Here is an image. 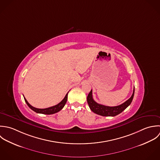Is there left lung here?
<instances>
[{
	"label": "left lung",
	"instance_id": "left-lung-1",
	"mask_svg": "<svg viewBox=\"0 0 160 160\" xmlns=\"http://www.w3.org/2000/svg\"><path fill=\"white\" fill-rule=\"evenodd\" d=\"M134 92H135V88H133V94L130 97V98H129L124 103L117 106H104V105L97 103L93 99L92 90L90 91V92L88 96L87 101L91 110L95 113L102 115V116H105V117H107V116L114 117L120 113L121 112H122L127 107L130 105L134 96Z\"/></svg>",
	"mask_w": 160,
	"mask_h": 160
}]
</instances>
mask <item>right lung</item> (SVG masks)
I'll use <instances>...</instances> for the list:
<instances>
[{
  "mask_svg": "<svg viewBox=\"0 0 160 160\" xmlns=\"http://www.w3.org/2000/svg\"><path fill=\"white\" fill-rule=\"evenodd\" d=\"M68 92L66 94V95L65 96L64 98L57 105L54 106L50 107L48 108H35L34 107L32 106L27 101V99L24 98L25 101L27 103V104L28 105V106L32 110H33L34 112L38 113H43V114H47V115H50V114H53L59 111H60L64 106H65L67 100H68Z\"/></svg>",
  "mask_w": 160,
  "mask_h": 160,
  "instance_id": "add662e5",
  "label": "right lung"
}]
</instances>
